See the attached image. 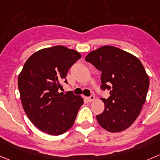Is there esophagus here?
Returning <instances> with one entry per match:
<instances>
[{
  "label": "esophagus",
  "instance_id": "1",
  "mask_svg": "<svg viewBox=\"0 0 160 160\" xmlns=\"http://www.w3.org/2000/svg\"><path fill=\"white\" fill-rule=\"evenodd\" d=\"M95 100V97H94L93 95H91L90 97H88V100H89V102H92V100Z\"/></svg>",
  "mask_w": 160,
  "mask_h": 160
}]
</instances>
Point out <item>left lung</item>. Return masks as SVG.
<instances>
[{"label":"left lung","mask_w":160,"mask_h":160,"mask_svg":"<svg viewBox=\"0 0 160 160\" xmlns=\"http://www.w3.org/2000/svg\"><path fill=\"white\" fill-rule=\"evenodd\" d=\"M85 60L101 71L100 89L110 91L108 98H101L105 108L97 122L112 133L127 130L146 100L149 78L144 66L133 55L109 45L92 51Z\"/></svg>","instance_id":"1"}]
</instances>
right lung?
<instances>
[{"instance_id":"add662e5","label":"right lung","mask_w":160,"mask_h":160,"mask_svg":"<svg viewBox=\"0 0 160 160\" xmlns=\"http://www.w3.org/2000/svg\"><path fill=\"white\" fill-rule=\"evenodd\" d=\"M77 51L62 45L41 49L26 61L18 78L22 108L36 127L60 135L73 126L83 99L71 91L63 94L62 82L68 70L81 58Z\"/></svg>"}]
</instances>
